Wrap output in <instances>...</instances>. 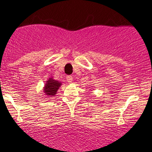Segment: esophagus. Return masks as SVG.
I'll use <instances>...</instances> for the list:
<instances>
[{
    "label": "esophagus",
    "mask_w": 152,
    "mask_h": 152,
    "mask_svg": "<svg viewBox=\"0 0 152 152\" xmlns=\"http://www.w3.org/2000/svg\"><path fill=\"white\" fill-rule=\"evenodd\" d=\"M66 80L68 81L69 83H71L73 81V76H66Z\"/></svg>",
    "instance_id": "esophagus-1"
}]
</instances>
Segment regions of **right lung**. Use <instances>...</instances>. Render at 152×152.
I'll use <instances>...</instances> for the list:
<instances>
[{
    "mask_svg": "<svg viewBox=\"0 0 152 152\" xmlns=\"http://www.w3.org/2000/svg\"><path fill=\"white\" fill-rule=\"evenodd\" d=\"M61 86V83L57 80H53V78H49L46 83L45 88H44V93H45L47 95H51L53 96L56 94L57 90L59 86Z\"/></svg>",
    "mask_w": 152,
    "mask_h": 152,
    "instance_id": "add662e5",
    "label": "right lung"
}]
</instances>
